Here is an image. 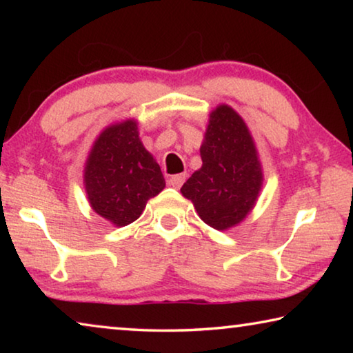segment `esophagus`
<instances>
[{
    "instance_id": "1",
    "label": "esophagus",
    "mask_w": 353,
    "mask_h": 353,
    "mask_svg": "<svg viewBox=\"0 0 353 353\" xmlns=\"http://www.w3.org/2000/svg\"><path fill=\"white\" fill-rule=\"evenodd\" d=\"M185 179H187V174H185V172L171 176L170 177V185H171V187H174V188H181L182 183L185 182Z\"/></svg>"
}]
</instances>
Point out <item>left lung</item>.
Wrapping results in <instances>:
<instances>
[{"label": "left lung", "mask_w": 353, "mask_h": 353, "mask_svg": "<svg viewBox=\"0 0 353 353\" xmlns=\"http://www.w3.org/2000/svg\"><path fill=\"white\" fill-rule=\"evenodd\" d=\"M201 159V170L183 183L182 194L205 224L229 229L254 207L263 181L252 137L229 105L212 112Z\"/></svg>", "instance_id": "left-lung-1"}]
</instances>
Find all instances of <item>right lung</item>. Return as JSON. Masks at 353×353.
I'll use <instances>...</instances> for the list:
<instances>
[{"label": "right lung", "instance_id": "right-lung-1", "mask_svg": "<svg viewBox=\"0 0 353 353\" xmlns=\"http://www.w3.org/2000/svg\"><path fill=\"white\" fill-rule=\"evenodd\" d=\"M163 187L160 166L141 145L135 121L113 124L99 135L85 166L94 212L115 225H128Z\"/></svg>", "mask_w": 353, "mask_h": 353}]
</instances>
